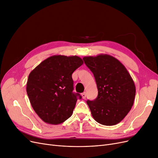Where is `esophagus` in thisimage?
Returning a JSON list of instances; mask_svg holds the SVG:
<instances>
[{
    "mask_svg": "<svg viewBox=\"0 0 158 158\" xmlns=\"http://www.w3.org/2000/svg\"><path fill=\"white\" fill-rule=\"evenodd\" d=\"M81 95H82V98H83L84 99H85V98H86V94H85V92L82 93Z\"/></svg>",
    "mask_w": 158,
    "mask_h": 158,
    "instance_id": "esophagus-1",
    "label": "esophagus"
}]
</instances>
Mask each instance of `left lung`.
<instances>
[{
	"label": "left lung",
	"instance_id": "left-lung-1",
	"mask_svg": "<svg viewBox=\"0 0 158 158\" xmlns=\"http://www.w3.org/2000/svg\"><path fill=\"white\" fill-rule=\"evenodd\" d=\"M84 63L92 72L98 95L87 104L95 121L106 126L120 123L131 109L136 87L128 70L120 61L106 54L84 56Z\"/></svg>",
	"mask_w": 158,
	"mask_h": 158
}]
</instances>
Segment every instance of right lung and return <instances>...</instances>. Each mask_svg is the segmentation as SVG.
Instances as JSON below:
<instances>
[{"mask_svg":"<svg viewBox=\"0 0 158 158\" xmlns=\"http://www.w3.org/2000/svg\"><path fill=\"white\" fill-rule=\"evenodd\" d=\"M84 63L78 56H51L28 76L26 91L30 103L44 122L58 125L71 117L78 98L72 74Z\"/></svg>","mask_w":158,"mask_h":158,"instance_id":"add662e5","label":"right lung"}]
</instances>
